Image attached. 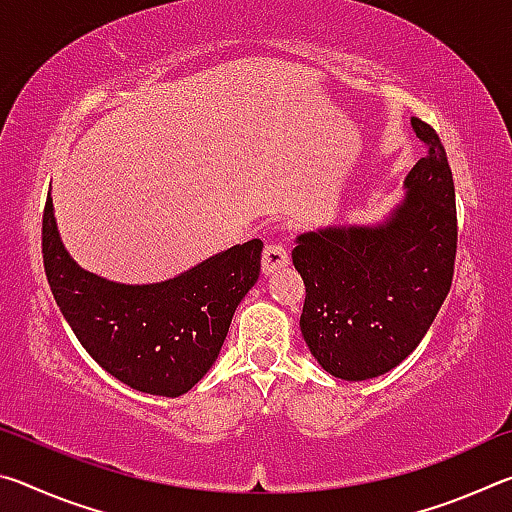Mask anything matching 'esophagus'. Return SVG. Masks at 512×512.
Here are the masks:
<instances>
[{
	"label": "esophagus",
	"instance_id": "obj_1",
	"mask_svg": "<svg viewBox=\"0 0 512 512\" xmlns=\"http://www.w3.org/2000/svg\"><path fill=\"white\" fill-rule=\"evenodd\" d=\"M289 250L284 248L282 244H266L264 253H262V273L264 275H271L273 271H277V268H284L289 266Z\"/></svg>",
	"mask_w": 512,
	"mask_h": 512
}]
</instances>
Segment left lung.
Returning a JSON list of instances; mask_svg holds the SVG:
<instances>
[{
    "label": "left lung",
    "instance_id": "1",
    "mask_svg": "<svg viewBox=\"0 0 512 512\" xmlns=\"http://www.w3.org/2000/svg\"><path fill=\"white\" fill-rule=\"evenodd\" d=\"M427 146L406 173L404 196L372 223L302 232L293 266L307 287L300 332L332 377L363 381L409 357L452 287L454 180L440 137L418 117Z\"/></svg>",
    "mask_w": 512,
    "mask_h": 512
}]
</instances>
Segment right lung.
<instances>
[{
  "label": "right lung",
  "mask_w": 512,
  "mask_h": 512,
  "mask_svg": "<svg viewBox=\"0 0 512 512\" xmlns=\"http://www.w3.org/2000/svg\"><path fill=\"white\" fill-rule=\"evenodd\" d=\"M264 244L250 239L151 284L85 271L67 253L47 196L42 259L60 314L85 352L140 393L178 397L212 368L239 302L255 287Z\"/></svg>",
  "instance_id": "1"
}]
</instances>
